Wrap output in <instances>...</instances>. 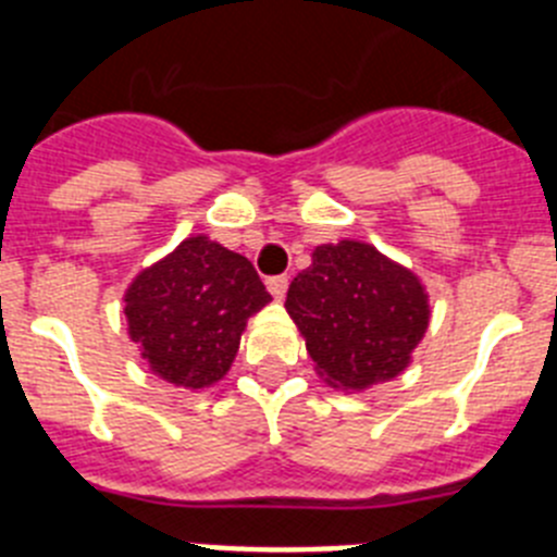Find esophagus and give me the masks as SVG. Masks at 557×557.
I'll return each mask as SVG.
<instances>
[{
  "instance_id": "1",
  "label": "esophagus",
  "mask_w": 557,
  "mask_h": 557,
  "mask_svg": "<svg viewBox=\"0 0 557 557\" xmlns=\"http://www.w3.org/2000/svg\"><path fill=\"white\" fill-rule=\"evenodd\" d=\"M287 287H289L287 275H275V278H268V289L275 301H282L284 295H287Z\"/></svg>"
}]
</instances>
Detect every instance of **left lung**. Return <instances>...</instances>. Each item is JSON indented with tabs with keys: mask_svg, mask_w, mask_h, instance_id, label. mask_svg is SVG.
<instances>
[{
	"mask_svg": "<svg viewBox=\"0 0 557 557\" xmlns=\"http://www.w3.org/2000/svg\"><path fill=\"white\" fill-rule=\"evenodd\" d=\"M289 318L318 376L359 393L405 373L430 329V293L405 264L359 239L318 245L287 289Z\"/></svg>",
	"mask_w": 557,
	"mask_h": 557,
	"instance_id": "1",
	"label": "left lung"
}]
</instances>
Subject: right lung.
<instances>
[{
  "label": "right lung",
  "instance_id": "add662e5",
  "mask_svg": "<svg viewBox=\"0 0 557 557\" xmlns=\"http://www.w3.org/2000/svg\"><path fill=\"white\" fill-rule=\"evenodd\" d=\"M268 304L245 256L195 234L127 284V337L156 376L203 391L231 371L248 318Z\"/></svg>",
  "mask_w": 557,
  "mask_h": 557
}]
</instances>
